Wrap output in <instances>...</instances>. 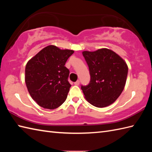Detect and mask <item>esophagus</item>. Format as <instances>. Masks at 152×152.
I'll return each mask as SVG.
<instances>
[{"mask_svg": "<svg viewBox=\"0 0 152 152\" xmlns=\"http://www.w3.org/2000/svg\"><path fill=\"white\" fill-rule=\"evenodd\" d=\"M74 85H76V86H79L80 81H79V80H77V81L74 82Z\"/></svg>", "mask_w": 152, "mask_h": 152, "instance_id": "34e87169", "label": "esophagus"}]
</instances>
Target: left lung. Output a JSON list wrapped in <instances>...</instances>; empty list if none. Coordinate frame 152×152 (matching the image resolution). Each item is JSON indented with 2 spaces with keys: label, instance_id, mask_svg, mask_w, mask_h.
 <instances>
[{
  "label": "left lung",
  "instance_id": "left-lung-1",
  "mask_svg": "<svg viewBox=\"0 0 152 152\" xmlns=\"http://www.w3.org/2000/svg\"><path fill=\"white\" fill-rule=\"evenodd\" d=\"M91 76L88 86L81 89L90 104L103 108L114 103L125 86L128 66L125 61L107 48L82 52Z\"/></svg>",
  "mask_w": 152,
  "mask_h": 152
}]
</instances>
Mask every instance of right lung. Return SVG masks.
Segmentation results:
<instances>
[{
  "label": "right lung",
  "mask_w": 152,
  "mask_h": 152,
  "mask_svg": "<svg viewBox=\"0 0 152 152\" xmlns=\"http://www.w3.org/2000/svg\"><path fill=\"white\" fill-rule=\"evenodd\" d=\"M73 50L50 45L28 61L25 80L31 97L44 108L53 110L65 101L71 85L65 65Z\"/></svg>",
  "instance_id": "right-lung-1"
}]
</instances>
